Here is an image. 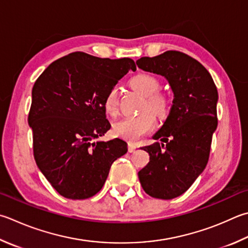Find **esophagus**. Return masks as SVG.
<instances>
[{"mask_svg": "<svg viewBox=\"0 0 248 248\" xmlns=\"http://www.w3.org/2000/svg\"><path fill=\"white\" fill-rule=\"evenodd\" d=\"M136 148H137V146L136 144H134V143H132V142H129L128 143V152H134L135 150H136Z\"/></svg>", "mask_w": 248, "mask_h": 248, "instance_id": "1", "label": "esophagus"}]
</instances>
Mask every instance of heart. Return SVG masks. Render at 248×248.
<instances>
[{
	"label": "heart",
	"instance_id": "heart-1",
	"mask_svg": "<svg viewBox=\"0 0 248 248\" xmlns=\"http://www.w3.org/2000/svg\"><path fill=\"white\" fill-rule=\"evenodd\" d=\"M129 85L139 94L144 96L142 111L136 116L123 118L113 124V133L118 137L135 142L148 134L155 126V118L152 110L160 118H165L170 108V98L164 93L158 92L161 83L155 77L148 73H139L133 77L129 81ZM107 113L116 115L119 112V97L115 88H112L106 95L104 101ZM150 108L152 110H146Z\"/></svg>",
	"mask_w": 248,
	"mask_h": 248
}]
</instances>
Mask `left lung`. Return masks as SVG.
I'll use <instances>...</instances> for the list:
<instances>
[{
    "instance_id": "obj_1",
    "label": "left lung",
    "mask_w": 248,
    "mask_h": 248,
    "mask_svg": "<svg viewBox=\"0 0 248 248\" xmlns=\"http://www.w3.org/2000/svg\"><path fill=\"white\" fill-rule=\"evenodd\" d=\"M136 63L164 77L174 93L170 114L153 136L162 143L142 148L150 162L138 172L144 192L170 200L185 193L206 167L218 124L217 87L205 67L181 51L141 57Z\"/></svg>"
}]
</instances>
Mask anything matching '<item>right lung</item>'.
Wrapping results in <instances>:
<instances>
[{"label": "right lung", "instance_id": "right-lung-1", "mask_svg": "<svg viewBox=\"0 0 248 248\" xmlns=\"http://www.w3.org/2000/svg\"><path fill=\"white\" fill-rule=\"evenodd\" d=\"M129 70H136L130 58L76 51L51 62L35 81L28 116L34 160L62 197L92 198L104 186L112 163L127 152L122 139H96L111 127L106 95Z\"/></svg>", "mask_w": 248, "mask_h": 248}]
</instances>
